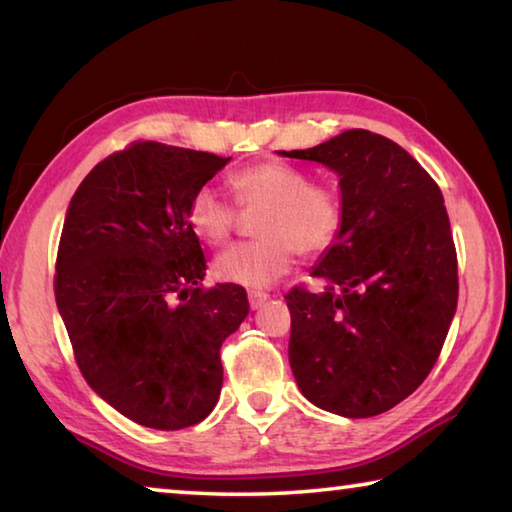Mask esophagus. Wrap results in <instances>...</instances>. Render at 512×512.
Returning <instances> with one entry per match:
<instances>
[{"mask_svg":"<svg viewBox=\"0 0 512 512\" xmlns=\"http://www.w3.org/2000/svg\"><path fill=\"white\" fill-rule=\"evenodd\" d=\"M266 300H268V296H266V293H262V291H250V293H248L250 309H259V307L264 305Z\"/></svg>","mask_w":512,"mask_h":512,"instance_id":"esophagus-1","label":"esophagus"}]
</instances>
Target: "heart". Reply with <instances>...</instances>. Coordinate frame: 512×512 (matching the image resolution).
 I'll use <instances>...</instances> for the list:
<instances>
[{"label": "heart", "instance_id": "heart-1", "mask_svg": "<svg viewBox=\"0 0 512 512\" xmlns=\"http://www.w3.org/2000/svg\"><path fill=\"white\" fill-rule=\"evenodd\" d=\"M230 187L244 212L256 214L253 244L223 250L214 259L221 282L264 289L289 271L296 250L305 257L325 253L339 237L343 203L336 189L311 183L309 173L293 164L268 160L232 173ZM189 225L210 246L228 241L237 212L212 187H201L189 201Z\"/></svg>", "mask_w": 512, "mask_h": 512}]
</instances>
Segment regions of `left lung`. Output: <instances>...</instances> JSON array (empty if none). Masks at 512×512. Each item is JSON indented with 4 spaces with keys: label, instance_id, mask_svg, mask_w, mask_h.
<instances>
[{
    "label": "left lung",
    "instance_id": "obj_1",
    "mask_svg": "<svg viewBox=\"0 0 512 512\" xmlns=\"http://www.w3.org/2000/svg\"><path fill=\"white\" fill-rule=\"evenodd\" d=\"M277 153L332 169L343 203L339 237L309 271L323 291L284 296L293 377L323 411L384 413L427 379L456 314L443 194L400 144L363 128Z\"/></svg>",
    "mask_w": 512,
    "mask_h": 512
}]
</instances>
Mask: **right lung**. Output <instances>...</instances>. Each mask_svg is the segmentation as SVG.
Segmentation results:
<instances>
[{"instance_id":"1","label":"right lung","mask_w":512,"mask_h":512,"mask_svg":"<svg viewBox=\"0 0 512 512\" xmlns=\"http://www.w3.org/2000/svg\"><path fill=\"white\" fill-rule=\"evenodd\" d=\"M230 158L137 142L99 162L69 201L56 305L92 391L142 427L212 413L221 343L248 316L239 284L201 289L205 255L189 201Z\"/></svg>"}]
</instances>
